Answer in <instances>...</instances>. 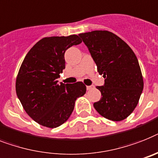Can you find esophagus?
Instances as JSON below:
<instances>
[{
  "mask_svg": "<svg viewBox=\"0 0 158 158\" xmlns=\"http://www.w3.org/2000/svg\"><path fill=\"white\" fill-rule=\"evenodd\" d=\"M93 88H94L93 85H87V86H86L87 90H90V89H92Z\"/></svg>",
  "mask_w": 158,
  "mask_h": 158,
  "instance_id": "1",
  "label": "esophagus"
}]
</instances>
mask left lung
Instances as JSON below:
<instances>
[{
    "label": "left lung",
    "mask_w": 158,
    "mask_h": 158,
    "mask_svg": "<svg viewBox=\"0 0 158 158\" xmlns=\"http://www.w3.org/2000/svg\"><path fill=\"white\" fill-rule=\"evenodd\" d=\"M103 74L105 84L97 86L101 99L94 103L102 116L121 121L129 116L137 106L144 81L138 60L123 40L107 31H94L79 35Z\"/></svg>",
    "instance_id": "1"
}]
</instances>
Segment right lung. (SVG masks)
<instances>
[{"instance_id": "add662e5", "label": "right lung", "mask_w": 158, "mask_h": 158, "mask_svg": "<svg viewBox=\"0 0 158 158\" xmlns=\"http://www.w3.org/2000/svg\"><path fill=\"white\" fill-rule=\"evenodd\" d=\"M77 35L46 37L23 60L16 79V93L25 111L44 127L55 128L68 120L75 101L86 92L83 82L59 84L68 48L81 43Z\"/></svg>"}]
</instances>
